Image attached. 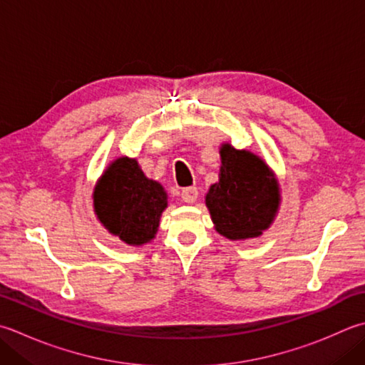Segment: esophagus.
Returning a JSON list of instances; mask_svg holds the SVG:
<instances>
[{
  "mask_svg": "<svg viewBox=\"0 0 365 365\" xmlns=\"http://www.w3.org/2000/svg\"><path fill=\"white\" fill-rule=\"evenodd\" d=\"M197 195H199V191H197V188H196V187L183 188V190H182V201H183V202H187V204L196 202Z\"/></svg>",
  "mask_w": 365,
  "mask_h": 365,
  "instance_id": "1",
  "label": "esophagus"
}]
</instances>
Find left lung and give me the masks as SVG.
Instances as JSON below:
<instances>
[{"mask_svg":"<svg viewBox=\"0 0 365 365\" xmlns=\"http://www.w3.org/2000/svg\"><path fill=\"white\" fill-rule=\"evenodd\" d=\"M220 153V180L205 196L217 231L232 240L258 237L277 213L278 183L266 163L247 150L225 144Z\"/></svg>","mask_w":365,"mask_h":365,"instance_id":"left-lung-1","label":"left lung"}]
</instances>
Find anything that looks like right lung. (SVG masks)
<instances>
[{"mask_svg": "<svg viewBox=\"0 0 365 365\" xmlns=\"http://www.w3.org/2000/svg\"><path fill=\"white\" fill-rule=\"evenodd\" d=\"M99 221L128 245H142L155 237L160 217L168 207L163 187L142 173L135 160L118 158L106 169L95 190Z\"/></svg>", "mask_w": 365, "mask_h": 365, "instance_id": "right-lung-1", "label": "right lung"}]
</instances>
